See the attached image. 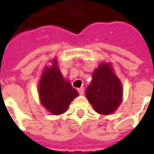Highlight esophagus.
I'll list each match as a JSON object with an SVG mask.
<instances>
[{
  "instance_id": "obj_1",
  "label": "esophagus",
  "mask_w": 154,
  "mask_h": 154,
  "mask_svg": "<svg viewBox=\"0 0 154 154\" xmlns=\"http://www.w3.org/2000/svg\"><path fill=\"white\" fill-rule=\"evenodd\" d=\"M77 91L80 95H82V94H84V88L83 87H80V88L77 89Z\"/></svg>"
}]
</instances>
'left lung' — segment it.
<instances>
[{"instance_id": "8db88e82", "label": "left lung", "mask_w": 154, "mask_h": 154, "mask_svg": "<svg viewBox=\"0 0 154 154\" xmlns=\"http://www.w3.org/2000/svg\"><path fill=\"white\" fill-rule=\"evenodd\" d=\"M122 86L108 64L104 63L94 71L92 82L86 95L97 113L110 115L121 103Z\"/></svg>"}]
</instances>
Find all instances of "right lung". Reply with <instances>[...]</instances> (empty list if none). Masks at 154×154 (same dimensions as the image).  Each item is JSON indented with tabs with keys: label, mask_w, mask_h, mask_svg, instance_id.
Returning a JSON list of instances; mask_svg holds the SVG:
<instances>
[{
	"label": "right lung",
	"mask_w": 154,
	"mask_h": 154,
	"mask_svg": "<svg viewBox=\"0 0 154 154\" xmlns=\"http://www.w3.org/2000/svg\"><path fill=\"white\" fill-rule=\"evenodd\" d=\"M38 92L42 105L53 115L64 113L71 101L78 96L70 82L63 79L57 60L53 62V67L45 68L39 82Z\"/></svg>",
	"instance_id": "obj_1"
}]
</instances>
